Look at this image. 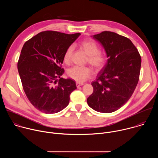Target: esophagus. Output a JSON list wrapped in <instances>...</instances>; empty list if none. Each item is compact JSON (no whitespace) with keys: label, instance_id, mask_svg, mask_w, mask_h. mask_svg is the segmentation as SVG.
<instances>
[{"label":"esophagus","instance_id":"34e87169","mask_svg":"<svg viewBox=\"0 0 158 158\" xmlns=\"http://www.w3.org/2000/svg\"><path fill=\"white\" fill-rule=\"evenodd\" d=\"M84 85V84H83V83L76 82V86H77V87H79L80 86H81V85Z\"/></svg>","mask_w":158,"mask_h":158}]
</instances>
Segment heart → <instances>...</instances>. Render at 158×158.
I'll use <instances>...</instances> for the list:
<instances>
[{"instance_id":"heart-1","label":"heart","mask_w":158,"mask_h":158,"mask_svg":"<svg viewBox=\"0 0 158 158\" xmlns=\"http://www.w3.org/2000/svg\"><path fill=\"white\" fill-rule=\"evenodd\" d=\"M79 46L81 49L88 56V62L95 69L99 70L104 67L106 62L105 56L100 52L98 45L91 39L82 40ZM73 46H70L65 50L63 60L65 63L69 62L73 52ZM67 74L78 82H84L91 74V70L87 67L74 66L67 71Z\"/></svg>"}]
</instances>
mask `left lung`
<instances>
[{
	"label": "left lung",
	"instance_id": "left-lung-1",
	"mask_svg": "<svg viewBox=\"0 0 158 158\" xmlns=\"http://www.w3.org/2000/svg\"><path fill=\"white\" fill-rule=\"evenodd\" d=\"M104 49L108 59L96 81L87 102L103 113L120 109L130 99L138 84L141 58L131 40L115 32L104 31L92 35Z\"/></svg>",
	"mask_w": 158,
	"mask_h": 158
}]
</instances>
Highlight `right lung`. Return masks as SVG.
I'll return each instance as SVG.
<instances>
[{
	"label": "right lung",
	"mask_w": 158,
	"mask_h": 158,
	"mask_svg": "<svg viewBox=\"0 0 158 158\" xmlns=\"http://www.w3.org/2000/svg\"><path fill=\"white\" fill-rule=\"evenodd\" d=\"M80 35L44 31L26 42L22 49L17 69L24 91L31 103L44 113L65 108L77 89L74 80L61 77L64 70L60 65L65 50Z\"/></svg>",
	"instance_id": "add662e5"
}]
</instances>
